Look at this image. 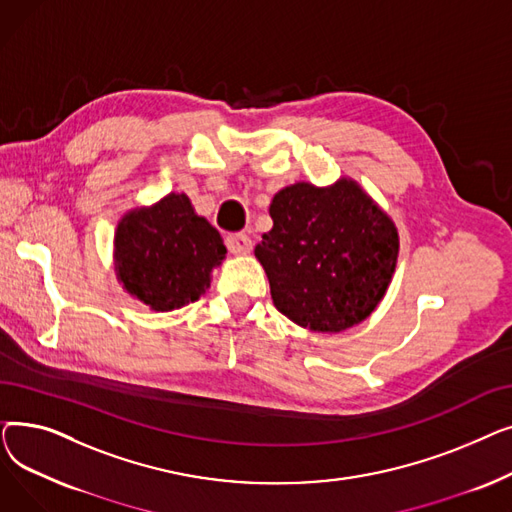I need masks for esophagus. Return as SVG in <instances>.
Listing matches in <instances>:
<instances>
[{"instance_id":"1","label":"esophagus","mask_w":512,"mask_h":512,"mask_svg":"<svg viewBox=\"0 0 512 512\" xmlns=\"http://www.w3.org/2000/svg\"><path fill=\"white\" fill-rule=\"evenodd\" d=\"M226 247L234 255H247L253 249V242L247 234L242 232H232L226 236Z\"/></svg>"}]
</instances>
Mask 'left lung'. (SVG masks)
<instances>
[{
	"label": "left lung",
	"instance_id": "1",
	"mask_svg": "<svg viewBox=\"0 0 512 512\" xmlns=\"http://www.w3.org/2000/svg\"><path fill=\"white\" fill-rule=\"evenodd\" d=\"M270 215L255 257L276 309L334 334L369 317L392 280L398 232L363 188L346 178L328 188L297 182L274 197Z\"/></svg>",
	"mask_w": 512,
	"mask_h": 512
}]
</instances>
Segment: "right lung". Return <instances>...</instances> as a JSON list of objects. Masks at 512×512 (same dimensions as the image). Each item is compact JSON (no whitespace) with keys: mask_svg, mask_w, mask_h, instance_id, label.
<instances>
[{"mask_svg":"<svg viewBox=\"0 0 512 512\" xmlns=\"http://www.w3.org/2000/svg\"><path fill=\"white\" fill-rule=\"evenodd\" d=\"M114 247L118 280L153 311L197 301L226 255L220 232L195 213L186 195L176 193L128 211Z\"/></svg>","mask_w":512,"mask_h":512,"instance_id":"obj_1","label":"right lung"}]
</instances>
